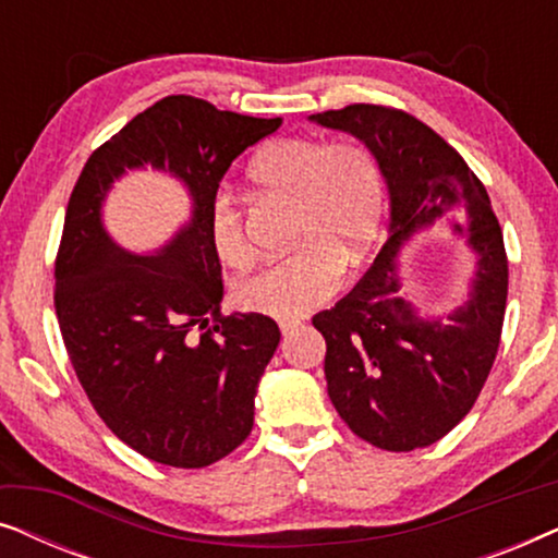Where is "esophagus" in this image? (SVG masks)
<instances>
[{
  "instance_id": "34e87169",
  "label": "esophagus",
  "mask_w": 558,
  "mask_h": 558,
  "mask_svg": "<svg viewBox=\"0 0 558 558\" xmlns=\"http://www.w3.org/2000/svg\"><path fill=\"white\" fill-rule=\"evenodd\" d=\"M279 327H281V332L289 335V332H292L294 327H296V323H279Z\"/></svg>"
}]
</instances>
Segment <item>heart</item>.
Masks as SVG:
<instances>
[{
    "label": "heart",
    "mask_w": 558,
    "mask_h": 558,
    "mask_svg": "<svg viewBox=\"0 0 558 558\" xmlns=\"http://www.w3.org/2000/svg\"><path fill=\"white\" fill-rule=\"evenodd\" d=\"M258 190L289 197L292 241L284 258L239 287V302L258 315L300 319L338 292L345 262L355 264L376 239L384 216V172L373 151L355 140L281 136L248 167ZM210 243L233 269L254 262L243 213L231 197L210 208Z\"/></svg>",
    "instance_id": "b5f03b06"
}]
</instances>
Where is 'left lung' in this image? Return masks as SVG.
I'll use <instances>...</instances> for the list:
<instances>
[{
    "instance_id": "8db88e82",
    "label": "left lung",
    "mask_w": 558,
    "mask_h": 558,
    "mask_svg": "<svg viewBox=\"0 0 558 558\" xmlns=\"http://www.w3.org/2000/svg\"><path fill=\"white\" fill-rule=\"evenodd\" d=\"M312 121L357 136L376 155L391 195V235L376 262L335 307L312 317L327 345V393L350 432L373 447H429L470 414L498 355L508 300L500 223L460 151L411 113L350 104ZM454 209L469 216L476 281L449 324L422 320L398 294L395 254L411 232Z\"/></svg>"
}]
</instances>
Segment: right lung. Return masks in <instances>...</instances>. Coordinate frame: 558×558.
Instances as JSON below:
<instances>
[{
  "mask_svg": "<svg viewBox=\"0 0 558 558\" xmlns=\"http://www.w3.org/2000/svg\"><path fill=\"white\" fill-rule=\"evenodd\" d=\"M281 119L167 96L88 157L56 256V315L90 407L159 464L208 468L254 429L256 386L279 345L271 317L223 315V269L210 243L220 180ZM151 163L186 182L194 220L155 257L117 247L100 203L124 169Z\"/></svg>",
  "mask_w": 558,
  "mask_h": 558,
  "instance_id": "1",
  "label": "right lung"
}]
</instances>
